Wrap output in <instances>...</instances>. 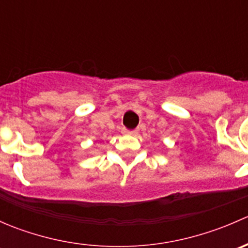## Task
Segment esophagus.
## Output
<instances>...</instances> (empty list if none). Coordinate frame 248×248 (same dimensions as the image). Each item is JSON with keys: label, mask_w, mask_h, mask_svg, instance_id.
<instances>
[{"label": "esophagus", "mask_w": 248, "mask_h": 248, "mask_svg": "<svg viewBox=\"0 0 248 248\" xmlns=\"http://www.w3.org/2000/svg\"><path fill=\"white\" fill-rule=\"evenodd\" d=\"M122 133L128 134V136H137V134H138V129H126V128H124V129H122Z\"/></svg>", "instance_id": "esophagus-1"}]
</instances>
